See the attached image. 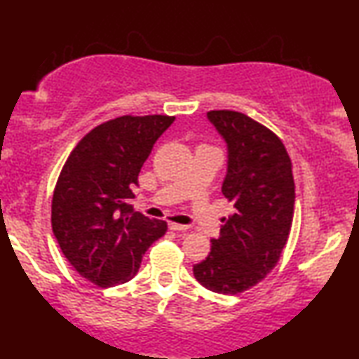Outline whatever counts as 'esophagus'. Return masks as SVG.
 Instances as JSON below:
<instances>
[{
  "label": "esophagus",
  "instance_id": "34e87169",
  "mask_svg": "<svg viewBox=\"0 0 359 359\" xmlns=\"http://www.w3.org/2000/svg\"><path fill=\"white\" fill-rule=\"evenodd\" d=\"M168 227H170V230H173V232H186V230L189 229L188 225H181V224H175V222H170Z\"/></svg>",
  "mask_w": 359,
  "mask_h": 359
}]
</instances>
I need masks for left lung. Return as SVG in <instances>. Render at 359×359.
Here are the masks:
<instances>
[{
    "instance_id": "8db88e82",
    "label": "left lung",
    "mask_w": 359,
    "mask_h": 359,
    "mask_svg": "<svg viewBox=\"0 0 359 359\" xmlns=\"http://www.w3.org/2000/svg\"><path fill=\"white\" fill-rule=\"evenodd\" d=\"M208 119L227 145L222 194L233 204L210 253L194 264V278L212 292H243L276 266L291 232L294 178L276 134L237 111H209Z\"/></svg>"
}]
</instances>
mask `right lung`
I'll list each match as a JSON object with an SVG mask.
<instances>
[{
    "instance_id": "obj_1",
    "label": "right lung",
    "mask_w": 359,
    "mask_h": 359,
    "mask_svg": "<svg viewBox=\"0 0 359 359\" xmlns=\"http://www.w3.org/2000/svg\"><path fill=\"white\" fill-rule=\"evenodd\" d=\"M170 116H122L78 142L58 176L52 230L73 268L100 287L130 281L142 257L166 232L165 220L129 204L139 173Z\"/></svg>"
}]
</instances>
